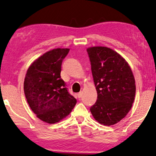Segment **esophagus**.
I'll use <instances>...</instances> for the list:
<instances>
[{
    "label": "esophagus",
    "mask_w": 156,
    "mask_h": 156,
    "mask_svg": "<svg viewBox=\"0 0 156 156\" xmlns=\"http://www.w3.org/2000/svg\"><path fill=\"white\" fill-rule=\"evenodd\" d=\"M82 94H83L82 92H80V93H77V97H78V98H81V96H82Z\"/></svg>",
    "instance_id": "esophagus-1"
}]
</instances>
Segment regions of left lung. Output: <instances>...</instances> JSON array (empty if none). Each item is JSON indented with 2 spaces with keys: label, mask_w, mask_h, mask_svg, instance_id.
Returning <instances> with one entry per match:
<instances>
[{
  "label": "left lung",
  "mask_w": 156,
  "mask_h": 156,
  "mask_svg": "<svg viewBox=\"0 0 156 156\" xmlns=\"http://www.w3.org/2000/svg\"><path fill=\"white\" fill-rule=\"evenodd\" d=\"M87 52L98 92L90 112L100 124L113 125L131 108L136 95L133 75L124 58L111 48L93 47Z\"/></svg>",
  "instance_id": "8db88e82"
}]
</instances>
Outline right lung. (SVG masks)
Masks as SVG:
<instances>
[{
	"instance_id": "add662e5",
	"label": "right lung",
	"mask_w": 156,
	"mask_h": 156,
	"mask_svg": "<svg viewBox=\"0 0 156 156\" xmlns=\"http://www.w3.org/2000/svg\"><path fill=\"white\" fill-rule=\"evenodd\" d=\"M70 49H54L32 63L24 81V93L32 111L42 121L55 124L68 116L76 103L61 78L63 60Z\"/></svg>"
}]
</instances>
